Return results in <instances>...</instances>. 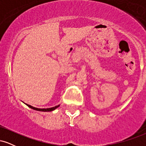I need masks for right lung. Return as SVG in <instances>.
Here are the masks:
<instances>
[{"label": "right lung", "mask_w": 146, "mask_h": 146, "mask_svg": "<svg viewBox=\"0 0 146 146\" xmlns=\"http://www.w3.org/2000/svg\"><path fill=\"white\" fill-rule=\"evenodd\" d=\"M25 104L27 106H29V108H31V109L38 110V111H42V112H51V111H53V110H54L55 109H56L57 108H58V107L60 106V105H58V106H55V107H52V108H35V107H33V106H31V105L27 104Z\"/></svg>", "instance_id": "1"}]
</instances>
